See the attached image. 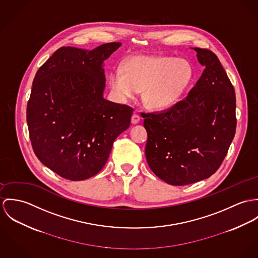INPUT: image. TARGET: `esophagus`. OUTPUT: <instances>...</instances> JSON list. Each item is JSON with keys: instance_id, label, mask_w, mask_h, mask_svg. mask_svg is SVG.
<instances>
[{"instance_id": "obj_1", "label": "esophagus", "mask_w": 258, "mask_h": 258, "mask_svg": "<svg viewBox=\"0 0 258 258\" xmlns=\"http://www.w3.org/2000/svg\"><path fill=\"white\" fill-rule=\"evenodd\" d=\"M140 120H141V116H140V115H138V114H134L133 116H132V122H133L134 124L139 123V122H140Z\"/></svg>"}]
</instances>
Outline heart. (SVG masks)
<instances>
[{
    "mask_svg": "<svg viewBox=\"0 0 258 258\" xmlns=\"http://www.w3.org/2000/svg\"><path fill=\"white\" fill-rule=\"evenodd\" d=\"M193 79V69L185 59L137 55L127 59L122 70L115 69L109 78L111 90L121 101L134 99L143 90L145 104L156 110L174 106Z\"/></svg>",
    "mask_w": 258,
    "mask_h": 258,
    "instance_id": "heart-1",
    "label": "heart"
}]
</instances>
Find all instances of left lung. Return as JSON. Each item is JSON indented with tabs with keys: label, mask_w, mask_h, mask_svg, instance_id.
<instances>
[{
	"label": "left lung",
	"mask_w": 258,
	"mask_h": 258,
	"mask_svg": "<svg viewBox=\"0 0 258 258\" xmlns=\"http://www.w3.org/2000/svg\"><path fill=\"white\" fill-rule=\"evenodd\" d=\"M194 50L205 69L188 96L166 111L143 113L148 166L174 186L198 182L217 171L236 127L235 93L227 72L213 51Z\"/></svg>",
	"instance_id": "8db88e82"
}]
</instances>
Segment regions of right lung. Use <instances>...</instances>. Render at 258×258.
<instances>
[{
	"instance_id": "obj_1",
	"label": "right lung",
	"mask_w": 258,
	"mask_h": 258,
	"mask_svg": "<svg viewBox=\"0 0 258 258\" xmlns=\"http://www.w3.org/2000/svg\"><path fill=\"white\" fill-rule=\"evenodd\" d=\"M120 45L60 47L35 74L27 108L29 139L40 162L65 179L101 171L131 124L133 108L103 97V62Z\"/></svg>"
}]
</instances>
